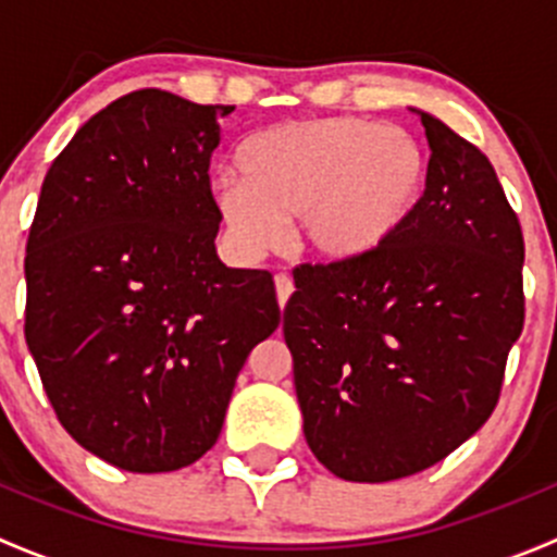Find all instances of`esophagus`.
Instances as JSON below:
<instances>
[{"instance_id":"esophagus-1","label":"esophagus","mask_w":557,"mask_h":557,"mask_svg":"<svg viewBox=\"0 0 557 557\" xmlns=\"http://www.w3.org/2000/svg\"><path fill=\"white\" fill-rule=\"evenodd\" d=\"M274 288H277V301H280V307L288 305L290 294H294V280H290L288 274H277V277H274Z\"/></svg>"}]
</instances>
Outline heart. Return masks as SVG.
I'll list each match as a JSON object with an SVG mask.
<instances>
[{"mask_svg":"<svg viewBox=\"0 0 557 557\" xmlns=\"http://www.w3.org/2000/svg\"><path fill=\"white\" fill-rule=\"evenodd\" d=\"M239 170L243 177L223 174L212 188L239 256H263L296 221L307 256L325 267H356L377 256L418 210L429 161L398 126L314 117L247 139Z\"/></svg>","mask_w":557,"mask_h":557,"instance_id":"1","label":"heart"}]
</instances>
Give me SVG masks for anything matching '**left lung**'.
<instances>
[{"label":"left lung","mask_w":557,"mask_h":557,"mask_svg":"<svg viewBox=\"0 0 557 557\" xmlns=\"http://www.w3.org/2000/svg\"><path fill=\"white\" fill-rule=\"evenodd\" d=\"M418 210L356 267L301 263L283 312L314 458L347 482L440 463L485 425L525 318L522 228L487 156L414 110Z\"/></svg>","instance_id":"obj_1"}]
</instances>
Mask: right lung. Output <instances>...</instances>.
<instances>
[{"mask_svg":"<svg viewBox=\"0 0 557 557\" xmlns=\"http://www.w3.org/2000/svg\"><path fill=\"white\" fill-rule=\"evenodd\" d=\"M234 107L159 88L83 123L26 243V345L66 434L134 474L218 442L239 369L280 325L272 274L218 258L210 159Z\"/></svg>","mask_w":557,"mask_h":557,"instance_id":"right-lung-1","label":"right lung"}]
</instances>
